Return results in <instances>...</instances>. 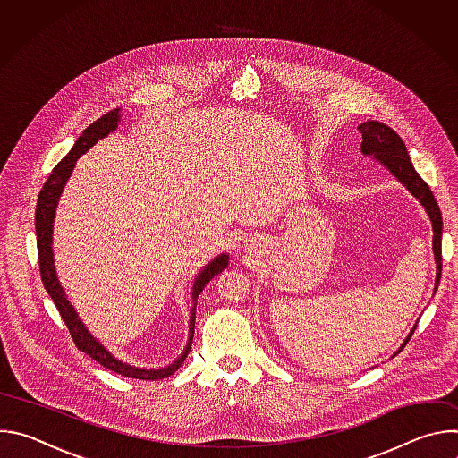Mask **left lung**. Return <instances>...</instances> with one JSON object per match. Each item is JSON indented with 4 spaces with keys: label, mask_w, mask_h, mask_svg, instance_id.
<instances>
[{
    "label": "left lung",
    "mask_w": 458,
    "mask_h": 458,
    "mask_svg": "<svg viewBox=\"0 0 458 458\" xmlns=\"http://www.w3.org/2000/svg\"><path fill=\"white\" fill-rule=\"evenodd\" d=\"M359 132L362 134V147H360L362 154L373 156L391 174H394L420 201V205L426 208V212L431 219L433 253H435V263H437V279H435V292H437L438 283H440V274H442V214L437 205L435 195L429 190V186L426 184V181L413 168V163L408 156L406 145L395 130H391L389 126H386L378 121H366L359 126ZM413 332H415V328L411 330L406 343L411 339ZM406 343L403 344V348L406 346Z\"/></svg>",
    "instance_id": "8db88e82"
}]
</instances>
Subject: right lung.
Masks as SVG:
<instances>
[{
  "label": "right lung",
  "instance_id": "obj_1",
  "mask_svg": "<svg viewBox=\"0 0 458 458\" xmlns=\"http://www.w3.org/2000/svg\"><path fill=\"white\" fill-rule=\"evenodd\" d=\"M119 123V108L106 112L105 115H101L98 121H94L92 124H89L83 134L78 138L76 145L72 147V150L64 156L52 170V174L48 175V179L45 181L39 198H38V205H36V239H38V259H39V272H41V281L45 290L48 292V295L52 297L61 318L67 324V328L71 332V337L76 344V348L80 352H85L89 357H92L96 362H99L101 366H105L106 369L124 375V377H132V378H140V380H161L166 378L170 375H174L179 366L184 362L186 355L190 353L191 348V339H193V326H195V304H198V297L201 295V292L205 290V286L217 276L221 274L226 267H228V255L223 253L217 259H214L212 263L198 276L193 283V292H191V299H193V308L190 311V334H188V344L184 348V352L181 353V357L166 366V368H159V369H143V368H136V366H128L117 359H114L89 332L83 326V322L78 318V313L74 311V308L71 306V302L64 297L63 288L57 283L55 277V268H54V257H52V223H54V214H55V205L59 195L63 191L64 182L69 181L72 168L76 166V161L81 154H85L90 147H94L101 138L108 136L110 132H114L115 126Z\"/></svg>",
  "mask_w": 458,
  "mask_h": 458
}]
</instances>
